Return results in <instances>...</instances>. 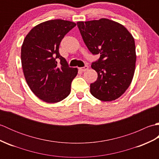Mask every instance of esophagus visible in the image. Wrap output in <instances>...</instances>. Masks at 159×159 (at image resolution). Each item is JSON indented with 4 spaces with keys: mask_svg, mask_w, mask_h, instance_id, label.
Here are the masks:
<instances>
[{
    "mask_svg": "<svg viewBox=\"0 0 159 159\" xmlns=\"http://www.w3.org/2000/svg\"><path fill=\"white\" fill-rule=\"evenodd\" d=\"M80 70L82 71V72H85L86 70H87L89 69V66H84V67H80L79 68Z\"/></svg>",
    "mask_w": 159,
    "mask_h": 159,
    "instance_id": "1",
    "label": "esophagus"
}]
</instances>
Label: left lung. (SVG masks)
I'll list each match as a JSON object with an SVG mask.
<instances>
[{"label": "left lung", "mask_w": 159, "mask_h": 159, "mask_svg": "<svg viewBox=\"0 0 159 159\" xmlns=\"http://www.w3.org/2000/svg\"><path fill=\"white\" fill-rule=\"evenodd\" d=\"M87 48L100 58L92 64L98 73L90 85L92 96L102 101L120 98L130 86L135 69L134 39L121 24L106 18L78 22Z\"/></svg>", "instance_id": "8db88e82"}]
</instances>
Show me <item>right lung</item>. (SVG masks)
I'll return each mask as SVG.
<instances>
[{"label":"right lung","mask_w":159,"mask_h":159,"mask_svg":"<svg viewBox=\"0 0 159 159\" xmlns=\"http://www.w3.org/2000/svg\"><path fill=\"white\" fill-rule=\"evenodd\" d=\"M76 25L67 20H48L33 27L24 39V75L33 93L44 102H58L70 93L78 69L69 67L59 48L64 36Z\"/></svg>","instance_id":"add662e5"}]
</instances>
